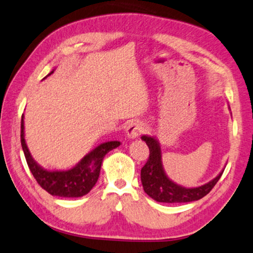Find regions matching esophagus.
<instances>
[{"instance_id": "34e87169", "label": "esophagus", "mask_w": 253, "mask_h": 253, "mask_svg": "<svg viewBox=\"0 0 253 253\" xmlns=\"http://www.w3.org/2000/svg\"><path fill=\"white\" fill-rule=\"evenodd\" d=\"M145 131V124L141 120H133L127 126L126 135L128 138H136Z\"/></svg>"}]
</instances>
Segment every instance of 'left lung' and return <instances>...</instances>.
Wrapping results in <instances>:
<instances>
[{"instance_id":"8db88e82","label":"left lung","mask_w":253,"mask_h":253,"mask_svg":"<svg viewBox=\"0 0 253 253\" xmlns=\"http://www.w3.org/2000/svg\"><path fill=\"white\" fill-rule=\"evenodd\" d=\"M142 139L150 148V158L141 170V180L144 191L159 203H190L198 200L213 189L223 174L222 170L217 177L210 182L196 188H186L172 181L163 169L161 146L154 136L143 135Z\"/></svg>"}]
</instances>
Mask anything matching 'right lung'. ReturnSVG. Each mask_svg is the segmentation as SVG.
I'll use <instances>...</instances> for the list:
<instances>
[{
  "label": "right lung",
  "instance_id": "1",
  "mask_svg": "<svg viewBox=\"0 0 253 253\" xmlns=\"http://www.w3.org/2000/svg\"><path fill=\"white\" fill-rule=\"evenodd\" d=\"M53 73L54 70L48 75ZM23 118H25V115H22L21 117V145L28 167L35 179L37 180L39 186L51 196L75 198L86 195L98 181L103 158L108 152L120 145V142L118 141L102 143L89 152L72 169L50 171L40 167L31 155L25 139V120Z\"/></svg>",
  "mask_w": 253,
  "mask_h": 253
}]
</instances>
